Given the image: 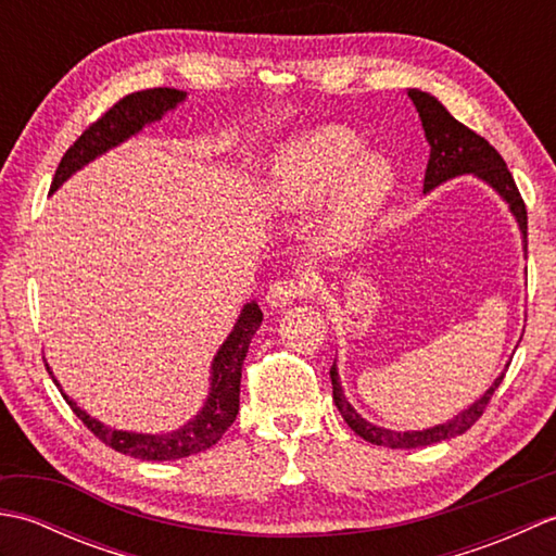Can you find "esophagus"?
<instances>
[{"mask_svg":"<svg viewBox=\"0 0 556 556\" xmlns=\"http://www.w3.org/2000/svg\"><path fill=\"white\" fill-rule=\"evenodd\" d=\"M308 293H313V281L311 279L285 277V279H279L269 287L265 303L269 305V308H287L289 303H293L301 296H308Z\"/></svg>","mask_w":556,"mask_h":556,"instance_id":"obj_1","label":"esophagus"}]
</instances>
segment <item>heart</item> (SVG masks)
<instances>
[{
	"label": "heart",
	"mask_w": 556,
	"mask_h": 556,
	"mask_svg": "<svg viewBox=\"0 0 556 556\" xmlns=\"http://www.w3.org/2000/svg\"><path fill=\"white\" fill-rule=\"evenodd\" d=\"M361 150V138L344 126L291 140L269 155L263 195L281 212L308 210L329 195L327 241L337 248L358 243L394 188L392 162Z\"/></svg>",
	"instance_id": "obj_1"
}]
</instances>
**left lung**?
I'll return each mask as SVG.
<instances>
[{
    "mask_svg": "<svg viewBox=\"0 0 556 556\" xmlns=\"http://www.w3.org/2000/svg\"><path fill=\"white\" fill-rule=\"evenodd\" d=\"M408 98L416 104V110L420 114L422 122V131L425 138L430 143V160H428V169H425V181H422V193L434 191L437 186H442L446 181L456 179V176H466L473 174L476 179L485 181L494 193H497L506 205H509V212L514 215L518 231H521L523 239V253H528V215H526V205L523 198L518 193V188L514 184L511 172L506 169V162L502 155L494 150L485 138L478 136L476 131H470L468 126L456 122L452 114L446 112L444 104L437 100L430 92H422L418 88H408ZM509 368V363H506ZM504 368V372H506ZM504 372L490 384V389L480 399H476L473 404L464 408L452 420L432 425V428L425 430H387L375 425L370 420H365L361 413L351 406V401L344 394V387H341L339 380V370H337V361L329 370V377H332V394H334V404L341 413V418L349 422V428L363 437L365 442L377 444V446H389V448H416V446H430L437 442H446L452 437L464 434L476 425V420L482 416V410L490 404V399L504 380Z\"/></svg>",
    "mask_w": 556,
    "mask_h": 556,
    "instance_id": "1",
    "label": "left lung"
}]
</instances>
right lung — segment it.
Segmentation results:
<instances>
[{
  "mask_svg": "<svg viewBox=\"0 0 556 556\" xmlns=\"http://www.w3.org/2000/svg\"><path fill=\"white\" fill-rule=\"evenodd\" d=\"M186 100L184 90L176 88H152V90H140L134 96H126L119 100L114 108L98 119L92 126H88L83 136L71 146L59 167L54 172L50 193H54L59 186L66 179H71L78 169L86 167L92 160H98L104 152L112 148L126 143L128 138L143 131L146 126L160 122L164 114L174 112L179 104ZM263 325V311L255 301L245 303L241 308L239 320H236L229 337L224 339V344L215 353L210 365V392L203 408H200L195 416L181 425L179 430L172 432H160V434H148V432H128V430H114L102 420L92 418L90 413L83 410L74 399H71L62 384H59L56 377L52 375L50 365H47V372L52 375L54 384L59 392L66 399L71 410L83 420V425L102 440L108 446L116 448L119 454H128L134 458L143 460H174L184 456H193L205 452L212 444L222 440V434L229 430V425L236 420V413H239V392H241V368L245 361L248 346H251V339L257 332V327Z\"/></svg>",
  "mask_w": 556,
  "mask_h": 556,
  "instance_id": "obj_1",
  "label": "right lung"
}]
</instances>
